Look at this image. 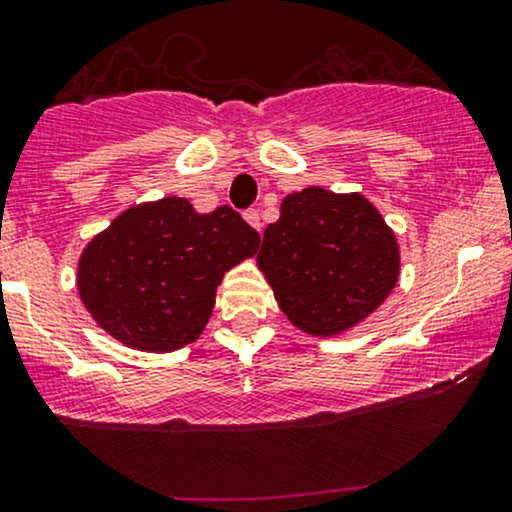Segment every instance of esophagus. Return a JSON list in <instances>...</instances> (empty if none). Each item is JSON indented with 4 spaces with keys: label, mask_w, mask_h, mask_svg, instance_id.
<instances>
[{
    "label": "esophagus",
    "mask_w": 512,
    "mask_h": 512,
    "mask_svg": "<svg viewBox=\"0 0 512 512\" xmlns=\"http://www.w3.org/2000/svg\"><path fill=\"white\" fill-rule=\"evenodd\" d=\"M244 219L251 224V227L256 229V232H261V217H258L256 210H246L244 212Z\"/></svg>",
    "instance_id": "obj_1"
}]
</instances>
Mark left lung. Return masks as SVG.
I'll list each match as a JSON object with an SVG mask.
<instances>
[{
    "label": "left lung",
    "mask_w": 512,
    "mask_h": 512,
    "mask_svg": "<svg viewBox=\"0 0 512 512\" xmlns=\"http://www.w3.org/2000/svg\"><path fill=\"white\" fill-rule=\"evenodd\" d=\"M256 263L293 327L337 337L386 302L400 278V246L361 192L310 185L283 197Z\"/></svg>",
    "instance_id": "left-lung-1"
}]
</instances>
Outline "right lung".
<instances>
[{"mask_svg": "<svg viewBox=\"0 0 512 512\" xmlns=\"http://www.w3.org/2000/svg\"><path fill=\"white\" fill-rule=\"evenodd\" d=\"M261 236L232 207L197 212L185 197L131 205L78 258V295L97 327L136 351L166 354L205 332L224 273Z\"/></svg>", "mask_w": 512, "mask_h": 512, "instance_id": "right-lung-1", "label": "right lung"}]
</instances>
